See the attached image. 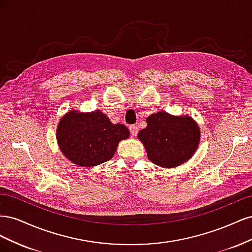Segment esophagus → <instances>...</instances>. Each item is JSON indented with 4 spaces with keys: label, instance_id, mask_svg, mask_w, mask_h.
Returning a JSON list of instances; mask_svg holds the SVG:
<instances>
[{
    "label": "esophagus",
    "instance_id": "obj_1",
    "mask_svg": "<svg viewBox=\"0 0 252 252\" xmlns=\"http://www.w3.org/2000/svg\"><path fill=\"white\" fill-rule=\"evenodd\" d=\"M129 130H130V133H131L132 136H135L136 134H138L139 127L135 126V125H131L130 127H129Z\"/></svg>",
    "mask_w": 252,
    "mask_h": 252
}]
</instances>
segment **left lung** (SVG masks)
<instances>
[{
  "label": "left lung",
  "instance_id": "obj_1",
  "mask_svg": "<svg viewBox=\"0 0 252 252\" xmlns=\"http://www.w3.org/2000/svg\"><path fill=\"white\" fill-rule=\"evenodd\" d=\"M138 138L150 161L163 168L187 162L200 143V128L189 116L175 117L165 111L151 114Z\"/></svg>",
  "mask_w": 252,
  "mask_h": 252
}]
</instances>
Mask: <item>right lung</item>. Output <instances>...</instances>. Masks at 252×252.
<instances>
[{
  "label": "right lung",
  "mask_w": 252,
  "mask_h": 252,
  "mask_svg": "<svg viewBox=\"0 0 252 252\" xmlns=\"http://www.w3.org/2000/svg\"><path fill=\"white\" fill-rule=\"evenodd\" d=\"M123 124H112L100 110L68 111L57 128V140L62 154L82 167H94L112 158L118 144L129 136Z\"/></svg>",
  "instance_id": "right-lung-1"
}]
</instances>
